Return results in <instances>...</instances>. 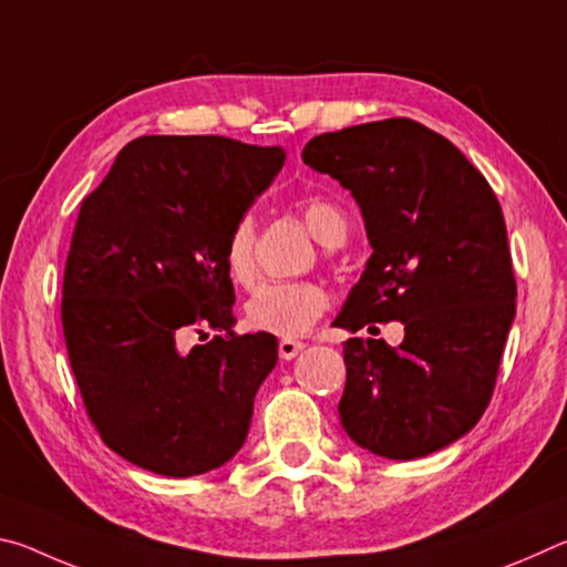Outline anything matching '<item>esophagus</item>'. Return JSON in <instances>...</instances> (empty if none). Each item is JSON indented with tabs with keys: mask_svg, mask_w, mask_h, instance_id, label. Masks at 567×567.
Wrapping results in <instances>:
<instances>
[{
	"mask_svg": "<svg viewBox=\"0 0 567 567\" xmlns=\"http://www.w3.org/2000/svg\"><path fill=\"white\" fill-rule=\"evenodd\" d=\"M277 350H280V358H282V360H295L297 354H300V352L305 350V342L282 338L280 344H277Z\"/></svg>",
	"mask_w": 567,
	"mask_h": 567,
	"instance_id": "esophagus-1",
	"label": "esophagus"
}]
</instances>
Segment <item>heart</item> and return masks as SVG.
<instances>
[{
	"mask_svg": "<svg viewBox=\"0 0 567 567\" xmlns=\"http://www.w3.org/2000/svg\"><path fill=\"white\" fill-rule=\"evenodd\" d=\"M300 217L324 247L342 245L348 237V217L342 209L324 197H307L300 205ZM255 219L239 215L229 227L223 262L229 280L237 285H252L255 267ZM330 307V295L322 285L310 280H270L262 282L247 300L245 315L255 330L277 334V338H300L310 332L324 310Z\"/></svg>",
	"mask_w": 567,
	"mask_h": 567,
	"instance_id": "heart-1",
	"label": "heart"
}]
</instances>
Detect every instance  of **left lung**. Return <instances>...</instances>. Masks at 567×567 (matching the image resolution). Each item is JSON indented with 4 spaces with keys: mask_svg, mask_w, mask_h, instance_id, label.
Masks as SVG:
<instances>
[{
    "mask_svg": "<svg viewBox=\"0 0 567 567\" xmlns=\"http://www.w3.org/2000/svg\"><path fill=\"white\" fill-rule=\"evenodd\" d=\"M302 159L350 189L372 247L332 324L405 328L398 348L344 342V433L390 460L443 450L483 417L515 318L501 203L453 142L405 117L318 134Z\"/></svg>",
    "mask_w": 567,
    "mask_h": 567,
    "instance_id": "8db88e82",
    "label": "left lung"
}]
</instances>
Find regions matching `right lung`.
Returning a JSON list of instances; mask_svg holds the SVG:
<instances>
[{"instance_id": "right-lung-1", "label": "right lung", "mask_w": 567, "mask_h": 567, "mask_svg": "<svg viewBox=\"0 0 567 567\" xmlns=\"http://www.w3.org/2000/svg\"><path fill=\"white\" fill-rule=\"evenodd\" d=\"M282 162L280 147L150 134L82 203L64 265V342L92 425L132 465L203 475L245 445L277 340L233 332L223 249ZM205 329L218 334L185 351L186 334Z\"/></svg>"}]
</instances>
